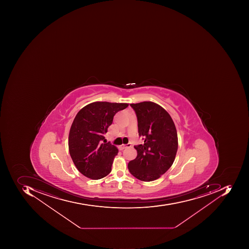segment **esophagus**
I'll return each instance as SVG.
<instances>
[{
    "instance_id": "obj_1",
    "label": "esophagus",
    "mask_w": 249,
    "mask_h": 249,
    "mask_svg": "<svg viewBox=\"0 0 249 249\" xmlns=\"http://www.w3.org/2000/svg\"><path fill=\"white\" fill-rule=\"evenodd\" d=\"M129 146H131V145L129 144V143H128V144L121 145V148H122V149H125V148L129 147Z\"/></svg>"
}]
</instances>
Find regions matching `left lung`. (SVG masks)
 Here are the masks:
<instances>
[{"label": "left lung", "instance_id": "1", "mask_svg": "<svg viewBox=\"0 0 249 249\" xmlns=\"http://www.w3.org/2000/svg\"><path fill=\"white\" fill-rule=\"evenodd\" d=\"M138 118V135L143 144L135 146L137 157L129 161L128 171L137 179L150 182L168 171L178 149V132L170 114L153 102L130 104Z\"/></svg>", "mask_w": 249, "mask_h": 249}]
</instances>
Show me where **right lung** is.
<instances>
[{"label":"right lung","mask_w":249,"mask_h":249,"mask_svg":"<svg viewBox=\"0 0 249 249\" xmlns=\"http://www.w3.org/2000/svg\"><path fill=\"white\" fill-rule=\"evenodd\" d=\"M128 106V103L94 102L75 116L69 134V151L77 169L87 178L102 179L111 172L118 149L103 143L104 135L116 113Z\"/></svg>","instance_id":"right-lung-1"}]
</instances>
